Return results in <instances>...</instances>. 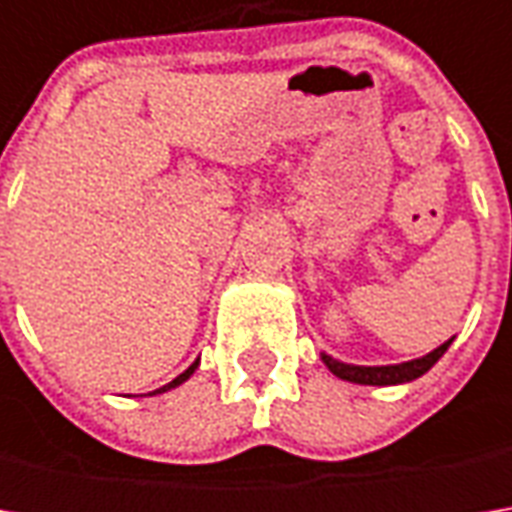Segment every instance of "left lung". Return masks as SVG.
Segmentation results:
<instances>
[{"instance_id":"obj_1","label":"left lung","mask_w":512,"mask_h":512,"mask_svg":"<svg viewBox=\"0 0 512 512\" xmlns=\"http://www.w3.org/2000/svg\"><path fill=\"white\" fill-rule=\"evenodd\" d=\"M453 344V339H447L444 344H439L436 350H430L427 356L422 359H410V362L402 364H347L339 362V359H333V356H327L322 353V362L325 367L333 373V376H339L344 382H353V384H373V387H390V384H404V382H413V379H419L424 376L433 364L439 362L444 356V350Z\"/></svg>"}]
</instances>
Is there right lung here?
<instances>
[{
    "label": "right lung",
    "instance_id": "1",
    "mask_svg": "<svg viewBox=\"0 0 512 512\" xmlns=\"http://www.w3.org/2000/svg\"><path fill=\"white\" fill-rule=\"evenodd\" d=\"M196 367H199V362H193V364H190V367H187L185 373H179V376H176V379H173V382L165 384V387H159V390H153V396H156V393H168V390H173V387H179V384H185L187 379H190V376H193V373H196Z\"/></svg>",
    "mask_w": 512,
    "mask_h": 512
}]
</instances>
